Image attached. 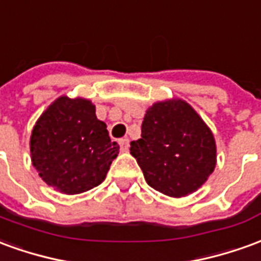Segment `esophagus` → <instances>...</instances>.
<instances>
[{"label": "esophagus", "mask_w": 261, "mask_h": 261, "mask_svg": "<svg viewBox=\"0 0 261 261\" xmlns=\"http://www.w3.org/2000/svg\"><path fill=\"white\" fill-rule=\"evenodd\" d=\"M119 146H121L122 151L129 150V139H122L121 142H119Z\"/></svg>", "instance_id": "esophagus-1"}]
</instances>
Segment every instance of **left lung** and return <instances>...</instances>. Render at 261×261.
<instances>
[{"label": "left lung", "mask_w": 261, "mask_h": 261, "mask_svg": "<svg viewBox=\"0 0 261 261\" xmlns=\"http://www.w3.org/2000/svg\"><path fill=\"white\" fill-rule=\"evenodd\" d=\"M130 154L147 184L174 198L197 191L216 164L214 135L181 99L157 102L146 111L140 139L130 142Z\"/></svg>", "instance_id": "left-lung-1"}]
</instances>
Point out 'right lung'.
Wrapping results in <instances>:
<instances>
[{"instance_id": "1", "label": "right lung", "mask_w": 261, "mask_h": 261, "mask_svg": "<svg viewBox=\"0 0 261 261\" xmlns=\"http://www.w3.org/2000/svg\"><path fill=\"white\" fill-rule=\"evenodd\" d=\"M119 146L98 121L91 101L57 98L42 114L31 136L32 163L47 186L80 194L105 180Z\"/></svg>"}]
</instances>
